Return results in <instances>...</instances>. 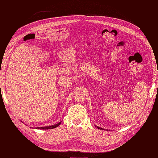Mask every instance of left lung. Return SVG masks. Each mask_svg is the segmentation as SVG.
Segmentation results:
<instances>
[{"instance_id":"1","label":"left lung","mask_w":158,"mask_h":158,"mask_svg":"<svg viewBox=\"0 0 158 158\" xmlns=\"http://www.w3.org/2000/svg\"><path fill=\"white\" fill-rule=\"evenodd\" d=\"M98 127V128H99V129H101V130H103V128H100V127Z\"/></svg>"}]
</instances>
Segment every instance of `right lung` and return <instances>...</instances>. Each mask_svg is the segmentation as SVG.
Segmentation results:
<instances>
[{
	"mask_svg": "<svg viewBox=\"0 0 158 158\" xmlns=\"http://www.w3.org/2000/svg\"><path fill=\"white\" fill-rule=\"evenodd\" d=\"M60 123H61V122L56 124V125H52V126H49V127H37V129H43V130H44V129H45V130H48V129H52V128H55L58 127L59 125H60Z\"/></svg>",
	"mask_w": 158,
	"mask_h": 158,
	"instance_id": "right-lung-1",
	"label": "right lung"
}]
</instances>
